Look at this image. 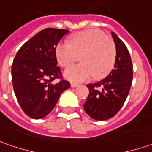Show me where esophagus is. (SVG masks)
Here are the masks:
<instances>
[{
  "instance_id": "1",
  "label": "esophagus",
  "mask_w": 152,
  "mask_h": 152,
  "mask_svg": "<svg viewBox=\"0 0 152 152\" xmlns=\"http://www.w3.org/2000/svg\"><path fill=\"white\" fill-rule=\"evenodd\" d=\"M78 86H79V85H78V84H76V83H71V87H77Z\"/></svg>"
}]
</instances>
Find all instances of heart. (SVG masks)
I'll list each match as a JSON object with an SVG mask.
<instances>
[{
    "label": "heart",
    "instance_id": "1",
    "mask_svg": "<svg viewBox=\"0 0 152 152\" xmlns=\"http://www.w3.org/2000/svg\"><path fill=\"white\" fill-rule=\"evenodd\" d=\"M81 59V63L66 69L64 76L73 82L101 78L112 70L116 49L112 40L99 30H87L76 34L71 44L62 41L56 48V57L62 67H68Z\"/></svg>",
    "mask_w": 152,
    "mask_h": 152
}]
</instances>
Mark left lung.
I'll return each mask as SVG.
<instances>
[{"instance_id": "left-lung-1", "label": "left lung", "mask_w": 152, "mask_h": 152, "mask_svg": "<svg viewBox=\"0 0 152 152\" xmlns=\"http://www.w3.org/2000/svg\"><path fill=\"white\" fill-rule=\"evenodd\" d=\"M111 34L116 48L113 69L104 79L86 85L89 95L83 105L86 113L99 121L111 118L120 110L133 78V66L128 49L113 32Z\"/></svg>"}]
</instances>
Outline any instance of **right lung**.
Instances as JSON below:
<instances>
[{"label":"right lung","mask_w":152,"mask_h":152,"mask_svg":"<svg viewBox=\"0 0 152 152\" xmlns=\"http://www.w3.org/2000/svg\"><path fill=\"white\" fill-rule=\"evenodd\" d=\"M69 33L66 29L45 28L35 34L18 50L12 66L14 92L23 112L30 118L39 119L55 107L61 93L71 84L61 80L57 66L56 47Z\"/></svg>","instance_id":"right-lung-1"}]
</instances>
